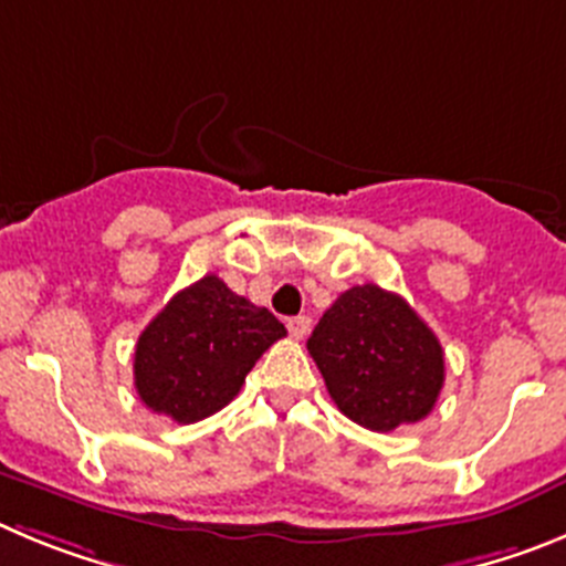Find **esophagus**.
I'll return each instance as SVG.
<instances>
[{
	"instance_id": "esophagus-1",
	"label": "esophagus",
	"mask_w": 566,
	"mask_h": 566,
	"mask_svg": "<svg viewBox=\"0 0 566 566\" xmlns=\"http://www.w3.org/2000/svg\"><path fill=\"white\" fill-rule=\"evenodd\" d=\"M310 324H313V321H310L307 315H295V318L287 321V329L295 340H302L304 335L310 333Z\"/></svg>"
}]
</instances>
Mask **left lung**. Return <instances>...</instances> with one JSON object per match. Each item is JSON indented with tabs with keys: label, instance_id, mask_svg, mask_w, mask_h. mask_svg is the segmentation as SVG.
I'll return each mask as SVG.
<instances>
[{
	"label": "left lung",
	"instance_id": "1",
	"mask_svg": "<svg viewBox=\"0 0 566 566\" xmlns=\"http://www.w3.org/2000/svg\"><path fill=\"white\" fill-rule=\"evenodd\" d=\"M307 349L335 406L369 431L422 420L446 380L442 346L429 324L378 284L340 293Z\"/></svg>",
	"mask_w": 566,
	"mask_h": 566
}]
</instances>
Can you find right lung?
I'll use <instances>...</instances> for the list:
<instances>
[{
  "label": "right lung",
  "instance_id": "add662e5",
  "mask_svg": "<svg viewBox=\"0 0 566 566\" xmlns=\"http://www.w3.org/2000/svg\"><path fill=\"white\" fill-rule=\"evenodd\" d=\"M284 335L271 310L208 273L180 290L140 333L135 389L151 411L188 426L226 409L264 349Z\"/></svg>",
  "mask_w": 566,
  "mask_h": 566
}]
</instances>
